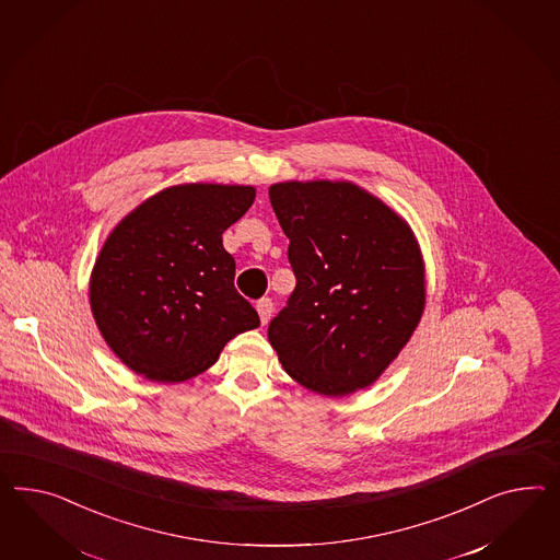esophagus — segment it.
<instances>
[{"label":"esophagus","mask_w":560,"mask_h":560,"mask_svg":"<svg viewBox=\"0 0 560 560\" xmlns=\"http://www.w3.org/2000/svg\"><path fill=\"white\" fill-rule=\"evenodd\" d=\"M272 310H275V305H272L271 300L269 298H262V300H258L257 302V312L258 318H260V324L265 326L272 316Z\"/></svg>","instance_id":"obj_1"}]
</instances>
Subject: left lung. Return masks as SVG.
I'll return each mask as SVG.
<instances>
[{"label": "left lung", "mask_w": 560, "mask_h": 560, "mask_svg": "<svg viewBox=\"0 0 560 560\" xmlns=\"http://www.w3.org/2000/svg\"><path fill=\"white\" fill-rule=\"evenodd\" d=\"M295 289L269 324L289 377L326 397L373 385L422 319L425 269L408 222L350 182L269 187Z\"/></svg>", "instance_id": "8db88e82"}]
</instances>
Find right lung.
I'll return each mask as SVG.
<instances>
[{
  "label": "right lung",
  "mask_w": 560,
  "mask_h": 560,
  "mask_svg": "<svg viewBox=\"0 0 560 560\" xmlns=\"http://www.w3.org/2000/svg\"><path fill=\"white\" fill-rule=\"evenodd\" d=\"M255 196L253 185H173L109 232L91 271V314L137 375L156 383L196 377L228 340L260 326L234 288L236 262L222 244Z\"/></svg>",
  "instance_id": "add662e5"
}]
</instances>
